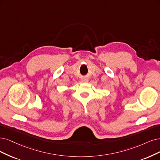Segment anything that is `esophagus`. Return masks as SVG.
I'll use <instances>...</instances> for the list:
<instances>
[{
	"mask_svg": "<svg viewBox=\"0 0 160 160\" xmlns=\"http://www.w3.org/2000/svg\"><path fill=\"white\" fill-rule=\"evenodd\" d=\"M88 80V79H86V78H82V82H87Z\"/></svg>",
	"mask_w": 160,
	"mask_h": 160,
	"instance_id": "esophagus-1",
	"label": "esophagus"
}]
</instances>
